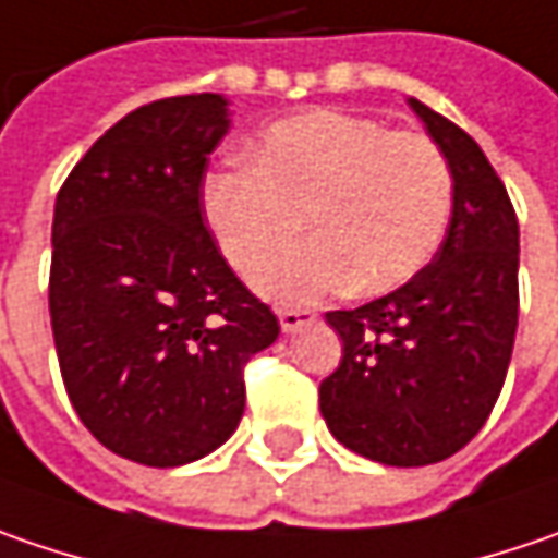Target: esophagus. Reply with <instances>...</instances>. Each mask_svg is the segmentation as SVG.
<instances>
[{"instance_id":"obj_1","label":"esophagus","mask_w":558,"mask_h":558,"mask_svg":"<svg viewBox=\"0 0 558 558\" xmlns=\"http://www.w3.org/2000/svg\"><path fill=\"white\" fill-rule=\"evenodd\" d=\"M314 320H317V314L307 311V307H286V311H279V326H282V332H298L301 326H311Z\"/></svg>"}]
</instances>
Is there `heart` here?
Listing matches in <instances>:
<instances>
[{
  "mask_svg": "<svg viewBox=\"0 0 558 558\" xmlns=\"http://www.w3.org/2000/svg\"><path fill=\"white\" fill-rule=\"evenodd\" d=\"M452 201V169L427 134L345 109L272 122L251 166L213 169L201 184L222 257L247 279L272 263L257 289L279 304L399 289L439 251ZM304 225L318 241L280 262Z\"/></svg>",
  "mask_w": 558,
  "mask_h": 558,
  "instance_id": "heart-1",
  "label": "heart"
}]
</instances>
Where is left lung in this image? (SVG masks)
<instances>
[{"label":"left lung","mask_w":558,"mask_h":558,"mask_svg":"<svg viewBox=\"0 0 558 558\" xmlns=\"http://www.w3.org/2000/svg\"><path fill=\"white\" fill-rule=\"evenodd\" d=\"M408 102L452 169V219L411 282L326 314L342 361L320 383L329 433L392 468L436 464L477 436L518 329V219L506 184L471 134L421 99Z\"/></svg>","instance_id":"8db88e82"}]
</instances>
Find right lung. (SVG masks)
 I'll return each instance as SVG.
<instances>
[{"mask_svg": "<svg viewBox=\"0 0 558 558\" xmlns=\"http://www.w3.org/2000/svg\"><path fill=\"white\" fill-rule=\"evenodd\" d=\"M222 94L128 112L56 197L49 317L69 399L99 442L147 468L219 449L244 414V364L279 336L201 216Z\"/></svg>", "mask_w": 558, "mask_h": 558, "instance_id": "right-lung-1", "label": "right lung"}]
</instances>
